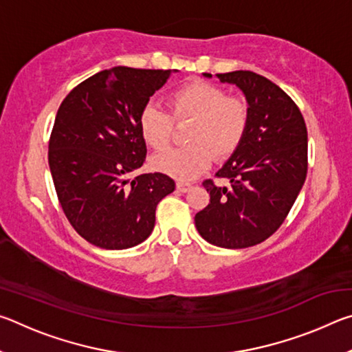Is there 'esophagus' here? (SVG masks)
Returning <instances> with one entry per match:
<instances>
[{
	"mask_svg": "<svg viewBox=\"0 0 352 352\" xmlns=\"http://www.w3.org/2000/svg\"><path fill=\"white\" fill-rule=\"evenodd\" d=\"M190 188H192V186H190L189 183H184V182H178L177 183V189L180 190V192H188Z\"/></svg>",
	"mask_w": 352,
	"mask_h": 352,
	"instance_id": "esophagus-1",
	"label": "esophagus"
}]
</instances>
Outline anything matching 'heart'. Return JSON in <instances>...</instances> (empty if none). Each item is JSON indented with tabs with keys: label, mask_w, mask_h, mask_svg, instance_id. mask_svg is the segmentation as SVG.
Masks as SVG:
<instances>
[{
	"label": "heart",
	"mask_w": 352,
	"mask_h": 352,
	"mask_svg": "<svg viewBox=\"0 0 352 352\" xmlns=\"http://www.w3.org/2000/svg\"><path fill=\"white\" fill-rule=\"evenodd\" d=\"M168 110L152 104L140 115V133L148 147L163 151L169 146L172 122H188L186 147L157 153L152 166L178 180H192L210 166L212 157H230L242 142L248 127L245 100L226 96L225 90L204 80H192L168 94Z\"/></svg>",
	"instance_id": "1"
}]
</instances>
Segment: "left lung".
I'll return each mask as SVG.
<instances>
[{"label":"left lung","mask_w":352,"mask_h":352,"mask_svg":"<svg viewBox=\"0 0 352 352\" xmlns=\"http://www.w3.org/2000/svg\"><path fill=\"white\" fill-rule=\"evenodd\" d=\"M216 77L243 93L248 127L216 174L225 186L204 183L210 205L194 220L212 245L247 248L275 233L294 206L307 174V129L296 104L267 77L242 69Z\"/></svg>","instance_id":"8db88e82"}]
</instances>
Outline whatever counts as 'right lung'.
I'll list each match as a JSON object with an SVG mask.
<instances>
[{
  "instance_id": "add662e5",
  "label": "right lung",
  "mask_w": 352,
  "mask_h": 352,
  "mask_svg": "<svg viewBox=\"0 0 352 352\" xmlns=\"http://www.w3.org/2000/svg\"><path fill=\"white\" fill-rule=\"evenodd\" d=\"M177 69L115 67L88 77L63 99L50 140V169L65 216L83 239L105 250L144 242L160 200L175 182L132 177L146 160L140 115Z\"/></svg>"
}]
</instances>
